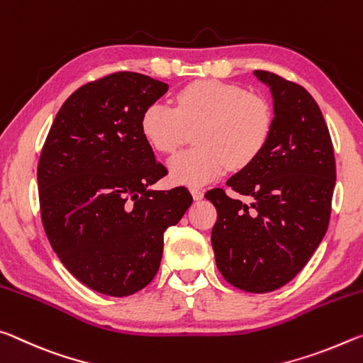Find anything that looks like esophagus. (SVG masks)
<instances>
[{
    "mask_svg": "<svg viewBox=\"0 0 363 363\" xmlns=\"http://www.w3.org/2000/svg\"><path fill=\"white\" fill-rule=\"evenodd\" d=\"M189 191H191V194H193V198L196 199V201H199V199H203L204 198V191L201 188H196V186H193L191 189H189Z\"/></svg>",
    "mask_w": 363,
    "mask_h": 363,
    "instance_id": "esophagus-1",
    "label": "esophagus"
}]
</instances>
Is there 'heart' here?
Masks as SVG:
<instances>
[{
  "instance_id": "1",
  "label": "heart",
  "mask_w": 363,
  "mask_h": 363,
  "mask_svg": "<svg viewBox=\"0 0 363 363\" xmlns=\"http://www.w3.org/2000/svg\"><path fill=\"white\" fill-rule=\"evenodd\" d=\"M196 147L169 160L178 183L203 185L220 177L228 165L246 167L264 151L273 127L269 101L220 80H199L177 93V106L156 101L141 116V133L154 150L172 154L186 127L199 125Z\"/></svg>"
}]
</instances>
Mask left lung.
<instances>
[{"instance_id":"left-lung-1","label":"left lung","mask_w":363,"mask_h":363,"mask_svg":"<svg viewBox=\"0 0 363 363\" xmlns=\"http://www.w3.org/2000/svg\"><path fill=\"white\" fill-rule=\"evenodd\" d=\"M273 127L264 151L227 180L247 203L216 188L212 249L217 269L247 293H270L304 269L326 233L336 182L335 152L322 111L306 88L267 70Z\"/></svg>"}]
</instances>
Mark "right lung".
<instances>
[{
	"instance_id": "right-lung-1",
	"label": "right lung",
	"mask_w": 363,
	"mask_h": 363,
	"mask_svg": "<svg viewBox=\"0 0 363 363\" xmlns=\"http://www.w3.org/2000/svg\"><path fill=\"white\" fill-rule=\"evenodd\" d=\"M169 90L118 72L74 91L59 109L38 162L41 220L59 260L112 298L156 277L164 233L193 203L185 186L152 189L167 169L141 133V116Z\"/></svg>"
}]
</instances>
